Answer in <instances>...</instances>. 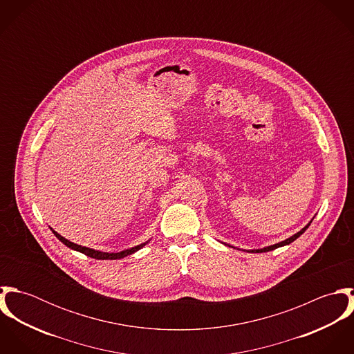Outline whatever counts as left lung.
<instances>
[{
  "instance_id": "obj_1",
  "label": "left lung",
  "mask_w": 354,
  "mask_h": 354,
  "mask_svg": "<svg viewBox=\"0 0 354 354\" xmlns=\"http://www.w3.org/2000/svg\"><path fill=\"white\" fill-rule=\"evenodd\" d=\"M313 219H310L309 221V223H306L305 226H304L303 229L300 230V232H297L296 234H293V236H290L289 239H286V240H283V241H281V243H278V244H274V245H268V247H264V248H260V250H243V251H245V252H252V253H261V252H268V251H274V250H277V248H279V247H285V245H289L290 243H293L295 240H297L301 234H303L304 232L308 229V226L310 225V222H312ZM222 244H225V243H222ZM225 245H227V247H232V245H229V244H225ZM232 248H236V247H232ZM239 250V248H237Z\"/></svg>"
}]
</instances>
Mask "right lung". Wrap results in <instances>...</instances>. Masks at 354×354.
Instances as JSON below:
<instances>
[{
	"label": "right lung",
	"mask_w": 354,
	"mask_h": 354,
	"mask_svg": "<svg viewBox=\"0 0 354 354\" xmlns=\"http://www.w3.org/2000/svg\"><path fill=\"white\" fill-rule=\"evenodd\" d=\"M51 232H53L54 236H55L62 244H65L68 248H71V250H73V251H77V252L84 253V254L90 256V257H94V259H98V260H115V259H122V257H125V256H128V254L138 252V251L142 250L146 244H149V243L151 241V240H149V241H146V243H142V244H139V245H136V247L124 250V251H121V252H102V251H97V250H93V248H87V247L77 245V244H75V243L66 240L65 237H62L61 234H58V233H57L55 230H53V229H51Z\"/></svg>",
	"instance_id": "right-lung-1"
}]
</instances>
